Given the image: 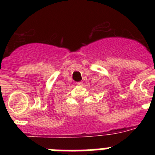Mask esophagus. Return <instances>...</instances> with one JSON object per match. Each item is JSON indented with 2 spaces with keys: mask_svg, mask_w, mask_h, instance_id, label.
I'll use <instances>...</instances> for the list:
<instances>
[{
  "mask_svg": "<svg viewBox=\"0 0 155 155\" xmlns=\"http://www.w3.org/2000/svg\"><path fill=\"white\" fill-rule=\"evenodd\" d=\"M77 84H78V85H80V86H81V85H83V82H82V81L77 82Z\"/></svg>",
  "mask_w": 155,
  "mask_h": 155,
  "instance_id": "obj_1",
  "label": "esophagus"
}]
</instances>
